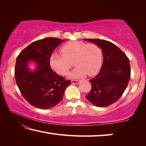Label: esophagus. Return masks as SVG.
Instances as JSON below:
<instances>
[{
	"label": "esophagus",
	"instance_id": "esophagus-1",
	"mask_svg": "<svg viewBox=\"0 0 146 146\" xmlns=\"http://www.w3.org/2000/svg\"><path fill=\"white\" fill-rule=\"evenodd\" d=\"M79 82H80V80H71V83H72L73 84H78Z\"/></svg>",
	"mask_w": 146,
	"mask_h": 146
}]
</instances>
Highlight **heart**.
Instances as JSON below:
<instances>
[{
    "instance_id": "heart-1",
    "label": "heart",
    "mask_w": 146,
    "mask_h": 146,
    "mask_svg": "<svg viewBox=\"0 0 146 146\" xmlns=\"http://www.w3.org/2000/svg\"><path fill=\"white\" fill-rule=\"evenodd\" d=\"M60 51L62 55L52 53L49 60L51 68L60 75H67L73 61L77 67L70 74L71 78H79L86 74L94 76L102 66V52L96 44L73 41L64 44Z\"/></svg>"
}]
</instances>
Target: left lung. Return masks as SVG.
Wrapping results in <instances>:
<instances>
[{
	"instance_id": "obj_1",
	"label": "left lung",
	"mask_w": 146,
	"mask_h": 146,
	"mask_svg": "<svg viewBox=\"0 0 146 146\" xmlns=\"http://www.w3.org/2000/svg\"><path fill=\"white\" fill-rule=\"evenodd\" d=\"M102 49L104 61L100 72L90 80L91 90L86 98L97 107L110 106L119 99L131 77L129 60L120 48L102 39H84Z\"/></svg>"
}]
</instances>
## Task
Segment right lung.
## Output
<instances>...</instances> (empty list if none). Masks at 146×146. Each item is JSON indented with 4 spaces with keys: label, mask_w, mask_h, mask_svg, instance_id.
Instances as JSON below:
<instances>
[{
    "label": "right lung",
    "mask_w": 146,
    "mask_h": 146,
    "mask_svg": "<svg viewBox=\"0 0 146 146\" xmlns=\"http://www.w3.org/2000/svg\"><path fill=\"white\" fill-rule=\"evenodd\" d=\"M64 41L53 37L35 41L17 56L15 67L17 84L24 98L34 107L46 110L57 105L71 84L54 72L49 62L54 49ZM31 61L37 64L33 72L28 68Z\"/></svg>",
    "instance_id": "add662e5"
}]
</instances>
